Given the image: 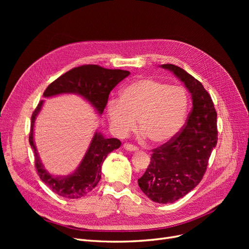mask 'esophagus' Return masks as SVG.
Returning a JSON list of instances; mask_svg holds the SVG:
<instances>
[{"instance_id": "obj_1", "label": "esophagus", "mask_w": 249, "mask_h": 249, "mask_svg": "<svg viewBox=\"0 0 249 249\" xmlns=\"http://www.w3.org/2000/svg\"><path fill=\"white\" fill-rule=\"evenodd\" d=\"M123 148L127 151H131V152H134V151H137L138 148L133 146L132 144H129V143H125V144L123 145Z\"/></svg>"}]
</instances>
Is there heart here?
Wrapping results in <instances>:
<instances>
[{
    "mask_svg": "<svg viewBox=\"0 0 249 249\" xmlns=\"http://www.w3.org/2000/svg\"><path fill=\"white\" fill-rule=\"evenodd\" d=\"M188 112L185 89L154 78H140L126 86L120 99H111L107 115L118 136L126 135L135 126L153 144L171 141L184 126Z\"/></svg>",
    "mask_w": 249,
    "mask_h": 249,
    "instance_id": "b5f03b06",
    "label": "heart"
}]
</instances>
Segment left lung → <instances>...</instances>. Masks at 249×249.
Here are the masks:
<instances>
[{
	"label": "left lung",
	"instance_id": "1",
	"mask_svg": "<svg viewBox=\"0 0 249 249\" xmlns=\"http://www.w3.org/2000/svg\"><path fill=\"white\" fill-rule=\"evenodd\" d=\"M184 83L193 108L182 131L153 149L150 163L138 185L147 197L169 204L194 190L202 180L212 150L217 145V113L203 85L175 64H161Z\"/></svg>",
	"mask_w": 249,
	"mask_h": 249
}]
</instances>
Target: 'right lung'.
<instances>
[{
    "mask_svg": "<svg viewBox=\"0 0 249 249\" xmlns=\"http://www.w3.org/2000/svg\"><path fill=\"white\" fill-rule=\"evenodd\" d=\"M130 74L127 71L108 70L96 64H87L74 68L51 83L43 93L44 98L63 94H73L82 97L98 115L106 108L110 91ZM44 101H40L31 117L29 143L35 154V165L38 176L46 186L60 197L78 199L93 190L101 179L102 165L108 154L121 145L117 138H106L101 132L94 133L89 148L75 171L68 176H53L46 171L35 145L34 125Z\"/></svg>",
    "mask_w": 249,
    "mask_h": 249,
    "instance_id": "add662e5",
    "label": "right lung"
}]
</instances>
